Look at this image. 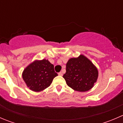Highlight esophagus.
I'll return each mask as SVG.
<instances>
[{"label":"esophagus","mask_w":123,"mask_h":123,"mask_svg":"<svg viewBox=\"0 0 123 123\" xmlns=\"http://www.w3.org/2000/svg\"><path fill=\"white\" fill-rule=\"evenodd\" d=\"M58 75H60V76H62V75H63V74H62V72H59V73H58Z\"/></svg>","instance_id":"1"}]
</instances>
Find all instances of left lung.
<instances>
[{"label":"left lung","mask_w":123,"mask_h":123,"mask_svg":"<svg viewBox=\"0 0 123 123\" xmlns=\"http://www.w3.org/2000/svg\"><path fill=\"white\" fill-rule=\"evenodd\" d=\"M63 77L67 84L75 91L86 92L93 87L98 77V71L94 64L84 56L68 61L66 73Z\"/></svg>","instance_id":"8db88e82"}]
</instances>
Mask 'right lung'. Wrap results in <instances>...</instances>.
<instances>
[{
	"label": "right lung",
	"instance_id": "add662e5",
	"mask_svg": "<svg viewBox=\"0 0 123 123\" xmlns=\"http://www.w3.org/2000/svg\"><path fill=\"white\" fill-rule=\"evenodd\" d=\"M58 74L48 60H36L23 71V79L26 85L34 92H40L50 85Z\"/></svg>",
	"mask_w": 123,
	"mask_h": 123
}]
</instances>
